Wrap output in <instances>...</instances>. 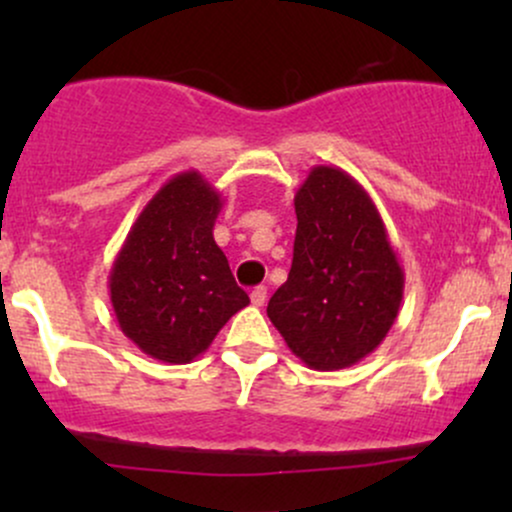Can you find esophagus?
I'll use <instances>...</instances> for the list:
<instances>
[{
	"instance_id": "34e87169",
	"label": "esophagus",
	"mask_w": 512,
	"mask_h": 512,
	"mask_svg": "<svg viewBox=\"0 0 512 512\" xmlns=\"http://www.w3.org/2000/svg\"><path fill=\"white\" fill-rule=\"evenodd\" d=\"M250 301L252 305H257V308H262V305L267 303V286H257V289H252Z\"/></svg>"
}]
</instances>
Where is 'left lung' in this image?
<instances>
[{"mask_svg": "<svg viewBox=\"0 0 512 512\" xmlns=\"http://www.w3.org/2000/svg\"><path fill=\"white\" fill-rule=\"evenodd\" d=\"M293 204L291 272L269 298L267 315L308 368H349L395 325L404 269L378 207L346 170L310 168Z\"/></svg>", "mask_w": 512, "mask_h": 512, "instance_id": "1", "label": "left lung"}]
</instances>
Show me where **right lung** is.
<instances>
[{
    "label": "right lung",
    "mask_w": 512,
    "mask_h": 512,
    "mask_svg": "<svg viewBox=\"0 0 512 512\" xmlns=\"http://www.w3.org/2000/svg\"><path fill=\"white\" fill-rule=\"evenodd\" d=\"M221 207L202 173L173 175L117 252L108 276L117 325L156 361H195L250 303L214 240Z\"/></svg>",
    "instance_id": "obj_1"
}]
</instances>
